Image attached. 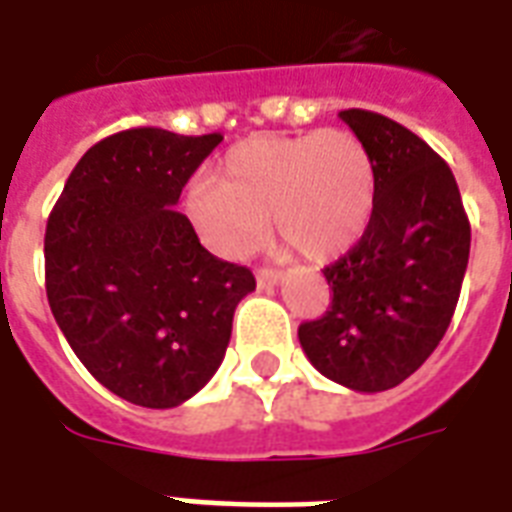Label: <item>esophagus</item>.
I'll use <instances>...</instances> for the list:
<instances>
[{"label": "esophagus", "mask_w": 512, "mask_h": 512, "mask_svg": "<svg viewBox=\"0 0 512 512\" xmlns=\"http://www.w3.org/2000/svg\"><path fill=\"white\" fill-rule=\"evenodd\" d=\"M280 280H283V275H280L278 270H259V272H256V283H259L261 288L278 286Z\"/></svg>", "instance_id": "obj_1"}]
</instances>
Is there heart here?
<instances>
[{"label": "heart", "mask_w": 512, "mask_h": 512, "mask_svg": "<svg viewBox=\"0 0 512 512\" xmlns=\"http://www.w3.org/2000/svg\"><path fill=\"white\" fill-rule=\"evenodd\" d=\"M378 175L353 132L253 137L226 153L218 178L188 188L186 210L199 237L226 259H242L270 232L299 256L329 261L351 251L375 210Z\"/></svg>", "instance_id": "1"}]
</instances>
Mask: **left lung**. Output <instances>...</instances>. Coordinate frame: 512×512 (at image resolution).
<instances>
[{
	"instance_id": "left-lung-1",
	"label": "left lung",
	"mask_w": 512,
	"mask_h": 512,
	"mask_svg": "<svg viewBox=\"0 0 512 512\" xmlns=\"http://www.w3.org/2000/svg\"><path fill=\"white\" fill-rule=\"evenodd\" d=\"M378 175L361 240L324 270L332 307L299 326L324 378L375 394L399 386L443 340L470 259V221L451 167L386 115L343 110Z\"/></svg>"
}]
</instances>
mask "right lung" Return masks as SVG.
I'll list each match as a JSON object with an SVG mask.
<instances>
[{
  "instance_id": "obj_1",
  "label": "right lung",
  "mask_w": 512,
  "mask_h": 512,
  "mask_svg": "<svg viewBox=\"0 0 512 512\" xmlns=\"http://www.w3.org/2000/svg\"><path fill=\"white\" fill-rule=\"evenodd\" d=\"M221 134H110L75 164L45 229V291L83 367L115 397L167 410L224 361L248 267L202 248L180 191Z\"/></svg>"
}]
</instances>
